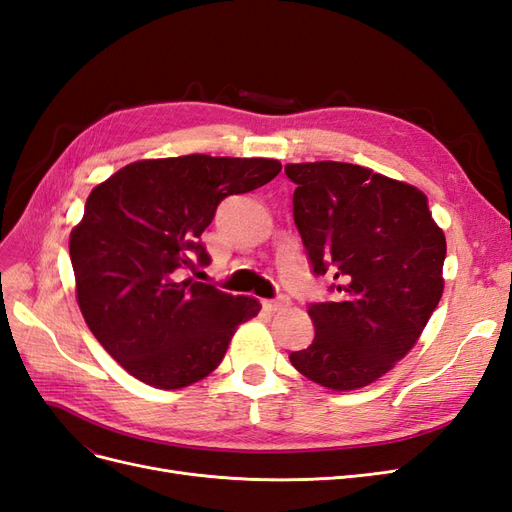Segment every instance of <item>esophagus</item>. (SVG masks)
Masks as SVG:
<instances>
[{
    "mask_svg": "<svg viewBox=\"0 0 512 512\" xmlns=\"http://www.w3.org/2000/svg\"><path fill=\"white\" fill-rule=\"evenodd\" d=\"M262 305H265V309H269V312H282V309H286L290 305V299L277 297L273 301H262Z\"/></svg>",
    "mask_w": 512,
    "mask_h": 512,
    "instance_id": "34e87169",
    "label": "esophagus"
}]
</instances>
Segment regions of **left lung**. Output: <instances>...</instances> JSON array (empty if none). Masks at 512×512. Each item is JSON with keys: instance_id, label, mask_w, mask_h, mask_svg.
Returning <instances> with one entry per match:
<instances>
[{"instance_id": "8db88e82", "label": "left lung", "mask_w": 512, "mask_h": 512, "mask_svg": "<svg viewBox=\"0 0 512 512\" xmlns=\"http://www.w3.org/2000/svg\"><path fill=\"white\" fill-rule=\"evenodd\" d=\"M294 224L335 301L307 309L316 333L294 369L333 391L384 376L421 337L444 290L446 239L414 185L346 162L288 164Z\"/></svg>"}]
</instances>
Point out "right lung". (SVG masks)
<instances>
[{
  "mask_svg": "<svg viewBox=\"0 0 512 512\" xmlns=\"http://www.w3.org/2000/svg\"><path fill=\"white\" fill-rule=\"evenodd\" d=\"M282 170L267 158L141 160L91 190L70 235L76 301L113 359L156 389H183L224 359L241 322L260 312L185 277L211 258L200 235L230 194L252 192Z\"/></svg>",
  "mask_w": 512,
  "mask_h": 512,
  "instance_id": "obj_1",
  "label": "right lung"
}]
</instances>
